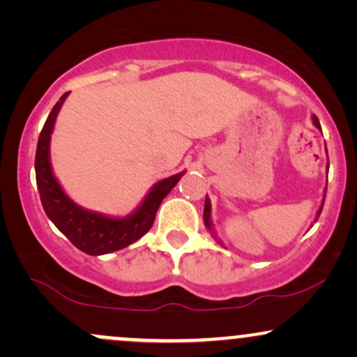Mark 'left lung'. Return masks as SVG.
Listing matches in <instances>:
<instances>
[{"mask_svg": "<svg viewBox=\"0 0 357 357\" xmlns=\"http://www.w3.org/2000/svg\"><path fill=\"white\" fill-rule=\"evenodd\" d=\"M314 119V124H315V127H319V129H321V124H319V119L317 117H312ZM327 167H329V165H327ZM324 199H326V196H324ZM324 206V204H322ZM322 206H321V210H319V213L317 215H321V211H322ZM210 208H211V204H210V199L206 198V202H204V213H203V218H204V225H206L208 228H210L211 230V220H210Z\"/></svg>", "mask_w": 357, "mask_h": 357, "instance_id": "1", "label": "left lung"}]
</instances>
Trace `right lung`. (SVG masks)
Listing matches in <instances>:
<instances>
[{"label":"right lung","instance_id":"right-lung-1","mask_svg":"<svg viewBox=\"0 0 357 357\" xmlns=\"http://www.w3.org/2000/svg\"><path fill=\"white\" fill-rule=\"evenodd\" d=\"M67 96L68 92L60 97V100L56 102L47 122H45L42 132H40L35 155L36 186H38L43 210L48 218L53 221V225L77 248L85 252L87 255H104V253L116 252V250L134 243L151 230L155 213L159 210V204L178 184L183 173L171 176V178L162 179V181L155 184L149 195L146 196L144 203L139 206V210L134 215L127 216V218H107V216L97 215V213L82 210L61 191L60 184L56 183L55 176L52 173L50 159H48L50 158L48 155L50 134L53 126H55L56 114H59Z\"/></svg>","mask_w":357,"mask_h":357}]
</instances>
